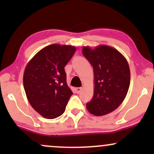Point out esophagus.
Segmentation results:
<instances>
[{
  "label": "esophagus",
  "mask_w": 154,
  "mask_h": 154,
  "mask_svg": "<svg viewBox=\"0 0 154 154\" xmlns=\"http://www.w3.org/2000/svg\"><path fill=\"white\" fill-rule=\"evenodd\" d=\"M75 90H76V92H77V93H79L81 91H82V88H76Z\"/></svg>",
  "instance_id": "1"
}]
</instances>
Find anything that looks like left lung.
I'll return each instance as SVG.
<instances>
[{"mask_svg":"<svg viewBox=\"0 0 154 154\" xmlns=\"http://www.w3.org/2000/svg\"><path fill=\"white\" fill-rule=\"evenodd\" d=\"M82 51L94 73L93 97L86 107L93 115H106L117 109L126 97L130 83L128 62L119 51L109 45L83 46Z\"/></svg>","mask_w":154,"mask_h":154,"instance_id":"8db88e82","label":"left lung"}]
</instances>
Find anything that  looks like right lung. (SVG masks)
<instances>
[{"instance_id":"right-lung-1","label":"right lung","mask_w":154,"mask_h":154,"mask_svg":"<svg viewBox=\"0 0 154 154\" xmlns=\"http://www.w3.org/2000/svg\"><path fill=\"white\" fill-rule=\"evenodd\" d=\"M75 51L72 45L51 44L38 51L25 67L23 84L26 98L46 119L61 116L73 94L66 83L64 66Z\"/></svg>"}]
</instances>
